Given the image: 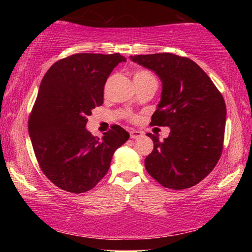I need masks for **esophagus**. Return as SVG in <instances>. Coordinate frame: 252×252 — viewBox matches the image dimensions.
I'll return each mask as SVG.
<instances>
[{
	"mask_svg": "<svg viewBox=\"0 0 252 252\" xmlns=\"http://www.w3.org/2000/svg\"><path fill=\"white\" fill-rule=\"evenodd\" d=\"M142 135H143V132H141V131H136V130L130 131L131 139H139V138H141Z\"/></svg>",
	"mask_w": 252,
	"mask_h": 252,
	"instance_id": "obj_1",
	"label": "esophagus"
}]
</instances>
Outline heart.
Returning <instances> with one entry per match:
<instances>
[{
	"instance_id": "obj_1",
	"label": "heart",
	"mask_w": 252,
	"mask_h": 252,
	"mask_svg": "<svg viewBox=\"0 0 252 252\" xmlns=\"http://www.w3.org/2000/svg\"><path fill=\"white\" fill-rule=\"evenodd\" d=\"M150 73L147 71H138L136 73L134 74V78H140V76H144V75H149ZM132 119H135V118H132Z\"/></svg>"
}]
</instances>
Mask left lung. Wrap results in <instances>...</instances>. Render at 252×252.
Returning <instances> with one entry per match:
<instances>
[{
    "mask_svg": "<svg viewBox=\"0 0 252 252\" xmlns=\"http://www.w3.org/2000/svg\"><path fill=\"white\" fill-rule=\"evenodd\" d=\"M162 83L151 126H169L160 141L148 133L153 151L144 160L148 173L168 189L197 185L216 167L222 152L227 109L221 93L192 60L171 53L133 55Z\"/></svg>",
    "mask_w": 252,
    "mask_h": 252,
    "instance_id": "1",
    "label": "left lung"
}]
</instances>
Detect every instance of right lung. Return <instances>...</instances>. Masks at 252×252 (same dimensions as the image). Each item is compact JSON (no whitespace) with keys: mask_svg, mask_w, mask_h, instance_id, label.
Returning a JSON list of instances; mask_svg holds the SVG:
<instances>
[{"mask_svg":"<svg viewBox=\"0 0 252 252\" xmlns=\"http://www.w3.org/2000/svg\"><path fill=\"white\" fill-rule=\"evenodd\" d=\"M126 61L119 53H78L55 62L42 79L29 134L40 168L60 189L82 193L94 188L130 138L120 126L102 139L85 127L92 110L103 103L106 79Z\"/></svg>","mask_w":252,"mask_h":252,"instance_id":"obj_1","label":"right lung"}]
</instances>
